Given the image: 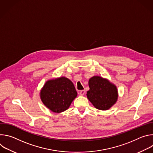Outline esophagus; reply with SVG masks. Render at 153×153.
<instances>
[{"label": "esophagus", "instance_id": "34e87169", "mask_svg": "<svg viewBox=\"0 0 153 153\" xmlns=\"http://www.w3.org/2000/svg\"><path fill=\"white\" fill-rule=\"evenodd\" d=\"M85 91L83 90H80V92H79V94L81 95V96H83L85 94Z\"/></svg>", "mask_w": 153, "mask_h": 153}]
</instances>
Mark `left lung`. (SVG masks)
Instances as JSON below:
<instances>
[{"instance_id": "1", "label": "left lung", "mask_w": 153, "mask_h": 153, "mask_svg": "<svg viewBox=\"0 0 153 153\" xmlns=\"http://www.w3.org/2000/svg\"><path fill=\"white\" fill-rule=\"evenodd\" d=\"M90 90L87 97L95 108L100 110H107L117 101L118 93L116 86L108 80L100 76L90 79Z\"/></svg>"}]
</instances>
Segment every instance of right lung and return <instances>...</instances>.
<instances>
[{
	"instance_id": "add662e5",
	"label": "right lung",
	"mask_w": 153,
	"mask_h": 153,
	"mask_svg": "<svg viewBox=\"0 0 153 153\" xmlns=\"http://www.w3.org/2000/svg\"><path fill=\"white\" fill-rule=\"evenodd\" d=\"M77 95L73 82L64 77L47 81L40 91L43 104L57 113L67 110Z\"/></svg>"
}]
</instances>
